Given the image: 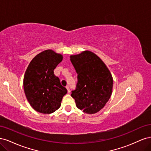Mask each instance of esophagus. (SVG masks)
I'll list each match as a JSON object with an SVG mask.
<instances>
[{"mask_svg": "<svg viewBox=\"0 0 151 151\" xmlns=\"http://www.w3.org/2000/svg\"><path fill=\"white\" fill-rule=\"evenodd\" d=\"M66 89H67L68 93H70V89H69V87H68V86H66Z\"/></svg>", "mask_w": 151, "mask_h": 151, "instance_id": "esophagus-1", "label": "esophagus"}]
</instances>
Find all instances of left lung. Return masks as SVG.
<instances>
[{"label": "left lung", "instance_id": "left-lung-1", "mask_svg": "<svg viewBox=\"0 0 151 151\" xmlns=\"http://www.w3.org/2000/svg\"><path fill=\"white\" fill-rule=\"evenodd\" d=\"M70 57L77 73L76 89L72 91L71 96L84 113L98 112L111 96L113 81L110 72L92 52L87 50Z\"/></svg>", "mask_w": 151, "mask_h": 151}]
</instances>
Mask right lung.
Instances as JSON below:
<instances>
[{
  "mask_svg": "<svg viewBox=\"0 0 151 151\" xmlns=\"http://www.w3.org/2000/svg\"><path fill=\"white\" fill-rule=\"evenodd\" d=\"M63 59L52 50L40 53L31 61L23 80L24 91L28 102L36 111L50 114L60 108L67 90L54 74V69Z\"/></svg>",
  "mask_w": 151,
  "mask_h": 151,
  "instance_id": "obj_1",
  "label": "right lung"
}]
</instances>
